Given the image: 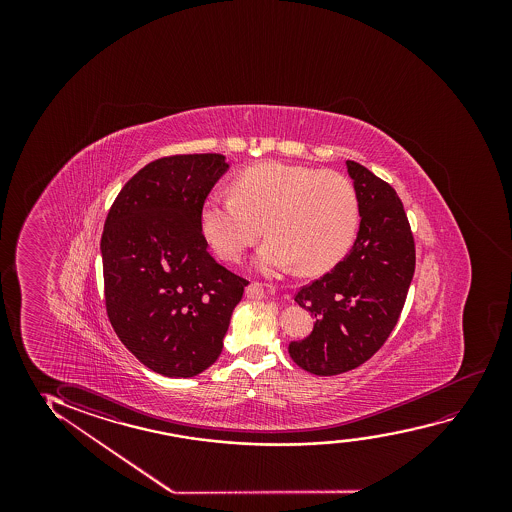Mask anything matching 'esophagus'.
<instances>
[{
	"label": "esophagus",
	"mask_w": 512,
	"mask_h": 512,
	"mask_svg": "<svg viewBox=\"0 0 512 512\" xmlns=\"http://www.w3.org/2000/svg\"><path fill=\"white\" fill-rule=\"evenodd\" d=\"M246 297H250V299H260V297H264V287L257 283V281H253L250 283L248 287H246Z\"/></svg>",
	"instance_id": "34e87169"
}]
</instances>
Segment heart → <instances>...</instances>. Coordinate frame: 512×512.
I'll list each match as a JSON object with an SVG mask.
<instances>
[{
    "mask_svg": "<svg viewBox=\"0 0 512 512\" xmlns=\"http://www.w3.org/2000/svg\"><path fill=\"white\" fill-rule=\"evenodd\" d=\"M231 192L206 197L199 217L225 262H238L264 225L269 238L257 255L264 271L297 264L301 273L318 274L336 266L357 236V190L337 171L260 162L234 178Z\"/></svg>",
    "mask_w": 512,
    "mask_h": 512,
    "instance_id": "b5f03b06",
    "label": "heart"
}]
</instances>
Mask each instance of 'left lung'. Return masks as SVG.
<instances>
[{"label":"left lung","instance_id":"1","mask_svg":"<svg viewBox=\"0 0 512 512\" xmlns=\"http://www.w3.org/2000/svg\"><path fill=\"white\" fill-rule=\"evenodd\" d=\"M357 190L360 229L330 273L304 285L295 302L315 316L313 332L288 344L295 364L336 376L364 364L399 322L416 266L413 232L390 183L346 161Z\"/></svg>","mask_w":512,"mask_h":512}]
</instances>
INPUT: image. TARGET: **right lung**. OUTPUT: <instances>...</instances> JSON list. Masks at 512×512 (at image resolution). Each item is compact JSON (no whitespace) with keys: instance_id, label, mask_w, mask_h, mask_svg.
Here are the masks:
<instances>
[{"instance_id":"add662e5","label":"right lung","mask_w":512,"mask_h":512,"mask_svg":"<svg viewBox=\"0 0 512 512\" xmlns=\"http://www.w3.org/2000/svg\"><path fill=\"white\" fill-rule=\"evenodd\" d=\"M227 169L220 154L162 157L122 187L106 217V315L127 350L168 378L217 360L248 285L211 257L201 231V206Z\"/></svg>"}]
</instances>
